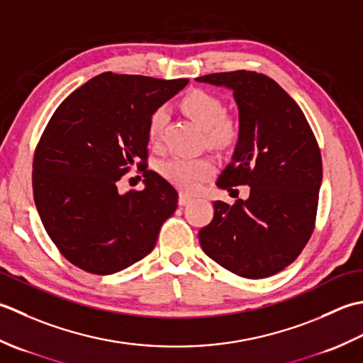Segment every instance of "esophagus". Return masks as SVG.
<instances>
[{"label": "esophagus", "mask_w": 363, "mask_h": 363, "mask_svg": "<svg viewBox=\"0 0 363 363\" xmlns=\"http://www.w3.org/2000/svg\"><path fill=\"white\" fill-rule=\"evenodd\" d=\"M191 201H192V196L186 194V192H180V196H179V203H180L182 206L188 205Z\"/></svg>", "instance_id": "esophagus-1"}]
</instances>
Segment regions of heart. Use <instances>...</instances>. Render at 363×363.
<instances>
[{
	"mask_svg": "<svg viewBox=\"0 0 363 363\" xmlns=\"http://www.w3.org/2000/svg\"><path fill=\"white\" fill-rule=\"evenodd\" d=\"M182 109L189 119L203 128L205 143L213 149L228 150L240 139V122L233 116L225 114L224 103L216 95L194 89L182 99ZM166 123V109L157 108L147 123V138L153 145L161 139ZM160 174L166 180L184 191H192L199 183L214 172V160L208 155L199 157H172L160 162Z\"/></svg>",
	"mask_w": 363,
	"mask_h": 363,
	"instance_id": "obj_1",
	"label": "heart"
}]
</instances>
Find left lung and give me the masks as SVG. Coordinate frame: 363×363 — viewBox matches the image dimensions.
Instances as JSON below:
<instances>
[{
  "instance_id": "1",
  "label": "left lung",
  "mask_w": 363,
  "mask_h": 363,
  "mask_svg": "<svg viewBox=\"0 0 363 363\" xmlns=\"http://www.w3.org/2000/svg\"><path fill=\"white\" fill-rule=\"evenodd\" d=\"M240 109V139L219 188L249 184L247 201H216L199 241L233 274L264 279L291 264L313 233L323 179L320 147L302 109L274 79L252 70L211 73Z\"/></svg>"
}]
</instances>
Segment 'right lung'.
<instances>
[{
  "mask_svg": "<svg viewBox=\"0 0 363 363\" xmlns=\"http://www.w3.org/2000/svg\"><path fill=\"white\" fill-rule=\"evenodd\" d=\"M186 84L105 72L51 116L34 152V202L50 240L79 269L106 276L143 260L177 210V191L147 171V123ZM131 167L146 188L121 195L116 183Z\"/></svg>",
  "mask_w": 363,
  "mask_h": 363,
  "instance_id": "1",
  "label": "right lung"
}]
</instances>
